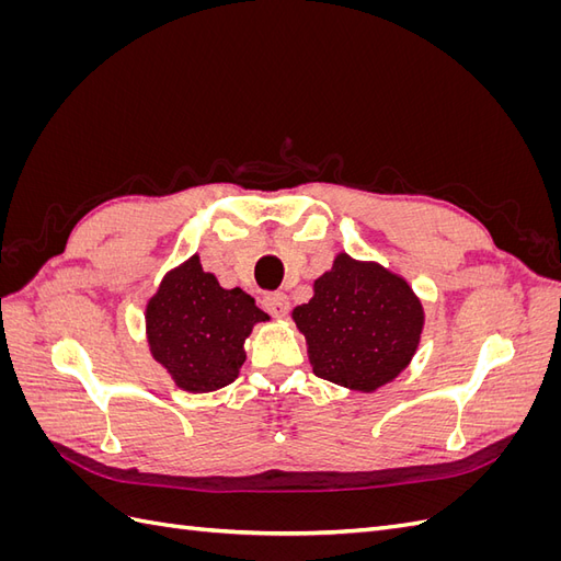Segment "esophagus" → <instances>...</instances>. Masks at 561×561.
Instances as JSON below:
<instances>
[{
    "instance_id": "obj_1",
    "label": "esophagus",
    "mask_w": 561,
    "mask_h": 561,
    "mask_svg": "<svg viewBox=\"0 0 561 561\" xmlns=\"http://www.w3.org/2000/svg\"><path fill=\"white\" fill-rule=\"evenodd\" d=\"M262 304L274 318H285L287 311H290V299H287L285 293H268V295H264Z\"/></svg>"
}]
</instances>
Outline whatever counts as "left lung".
Instances as JSON below:
<instances>
[{
  "instance_id": "1",
  "label": "left lung",
  "mask_w": 561,
  "mask_h": 561,
  "mask_svg": "<svg viewBox=\"0 0 561 561\" xmlns=\"http://www.w3.org/2000/svg\"><path fill=\"white\" fill-rule=\"evenodd\" d=\"M293 320L307 339L316 377L375 393L412 363L426 313L400 274L339 252Z\"/></svg>"
}]
</instances>
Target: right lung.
Wrapping results in <instances>:
<instances>
[{"label":"right lung","instance_id":"1","mask_svg":"<svg viewBox=\"0 0 561 561\" xmlns=\"http://www.w3.org/2000/svg\"><path fill=\"white\" fill-rule=\"evenodd\" d=\"M268 316L241 287L225 290L192 254L161 278L145 309L149 353L178 388L210 393L245 363V339Z\"/></svg>","mask_w":561,"mask_h":561}]
</instances>
